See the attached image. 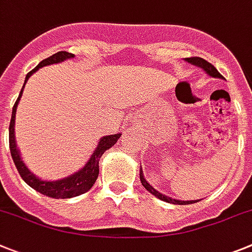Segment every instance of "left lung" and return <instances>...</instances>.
<instances>
[{
  "label": "left lung",
  "mask_w": 252,
  "mask_h": 252,
  "mask_svg": "<svg viewBox=\"0 0 252 252\" xmlns=\"http://www.w3.org/2000/svg\"><path fill=\"white\" fill-rule=\"evenodd\" d=\"M186 61L190 62V63L196 64V66H198V67L204 68V70L206 71V73H209V75L212 76V77L223 78L222 75H221V73L219 72L218 70H216L214 64H211V63H210V62H207L206 60L201 59V57H189V59H186ZM140 180H141L142 186H144V188L146 189L147 191H150V192H151L152 195H155L158 198L162 200V201L170 202V204H175V205H190V204H195V202H197V201H180V200H175V198L168 197V196H165V195H162V193L158 192V191L155 190V189L152 188L151 185H150L149 182H147L146 180H145L144 175H142V171H140Z\"/></svg>",
  "instance_id": "8db88e82"
}]
</instances>
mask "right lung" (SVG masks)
I'll list each match as a JSON object with an SVG mask.
<instances>
[{"label": "right lung", "mask_w": 252, "mask_h": 252, "mask_svg": "<svg viewBox=\"0 0 252 252\" xmlns=\"http://www.w3.org/2000/svg\"><path fill=\"white\" fill-rule=\"evenodd\" d=\"M73 54L70 52H66V51H60L57 54L52 55V56L47 57V59L42 60L40 63L37 64L36 67L32 71H30L26 76V80H25V84L27 82V80L30 78V76L33 72H36L40 67L43 66H47V64L52 63H59V62L64 61L67 59H72ZM25 87V85H24ZM24 87L21 90L20 96H18L17 101L13 105L12 108V116H11V122H10V136H8V141H10V151L11 156L13 158V162H15L16 168H17L18 174L22 177L25 182H26L29 186H31L33 190L38 191L42 195L48 196V197L52 198H71L75 197V196L81 195V193H85L90 190V189L94 186V184L96 182L98 177V161H100L101 156L103 155V152L106 150H108L110 147L114 146L117 142V140L120 138L121 133H117V135H110V136H103L102 138L98 142V146L96 147V150L94 151L92 156L90 158L89 162L86 163L84 168H81L80 171L76 172L72 176L67 177V179L60 180V181H43L40 180L38 177L34 176L33 174L30 172L29 168L25 166V163L22 162L20 158V154H18L17 149H16V141H15V116H16V108H17L18 102H20V98L22 96V92H24Z\"/></svg>", "instance_id": "add662e5"}]
</instances>
